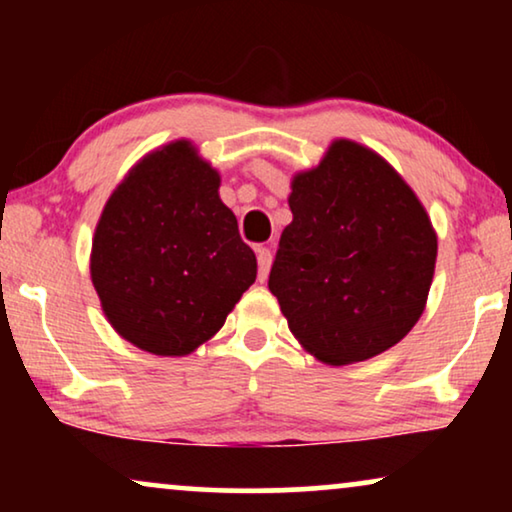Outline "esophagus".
<instances>
[{"instance_id":"1","label":"esophagus","mask_w":512,"mask_h":512,"mask_svg":"<svg viewBox=\"0 0 512 512\" xmlns=\"http://www.w3.org/2000/svg\"><path fill=\"white\" fill-rule=\"evenodd\" d=\"M256 258H258V282H265L268 279L270 265H272V254L268 247H258L256 249Z\"/></svg>"}]
</instances>
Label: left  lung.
<instances>
[{"label": "left lung", "instance_id": "obj_1", "mask_svg": "<svg viewBox=\"0 0 512 512\" xmlns=\"http://www.w3.org/2000/svg\"><path fill=\"white\" fill-rule=\"evenodd\" d=\"M293 221L270 291L305 352L328 366L373 359L422 317L438 235L405 179L368 146L333 139L291 179Z\"/></svg>", "mask_w": 512, "mask_h": 512}]
</instances>
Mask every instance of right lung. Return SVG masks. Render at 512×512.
<instances>
[{"instance_id": "obj_1", "label": "right lung", "mask_w": 512, "mask_h": 512, "mask_svg": "<svg viewBox=\"0 0 512 512\" xmlns=\"http://www.w3.org/2000/svg\"><path fill=\"white\" fill-rule=\"evenodd\" d=\"M221 174L191 139L146 153L95 226L90 279L111 328L144 352L212 340L256 279V256L219 198Z\"/></svg>"}]
</instances>
